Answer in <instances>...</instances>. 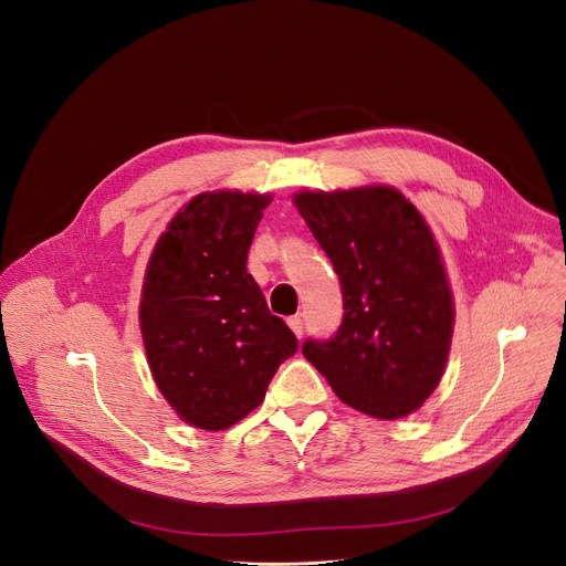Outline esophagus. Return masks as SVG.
Here are the masks:
<instances>
[{
    "instance_id": "obj_1",
    "label": "esophagus",
    "mask_w": 566,
    "mask_h": 566,
    "mask_svg": "<svg viewBox=\"0 0 566 566\" xmlns=\"http://www.w3.org/2000/svg\"><path fill=\"white\" fill-rule=\"evenodd\" d=\"M286 323L295 337H303V318L301 316H291Z\"/></svg>"
}]
</instances>
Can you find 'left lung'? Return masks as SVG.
<instances>
[{"mask_svg":"<svg viewBox=\"0 0 566 566\" xmlns=\"http://www.w3.org/2000/svg\"><path fill=\"white\" fill-rule=\"evenodd\" d=\"M293 203L342 284L344 316L303 355L350 408L380 420L418 410L448 363L454 305L431 229L392 188L301 192Z\"/></svg>","mask_w":566,"mask_h":566,"instance_id":"1","label":"left lung"}]
</instances>
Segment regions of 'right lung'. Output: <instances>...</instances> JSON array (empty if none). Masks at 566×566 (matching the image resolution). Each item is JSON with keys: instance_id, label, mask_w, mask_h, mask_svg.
Here are the masks:
<instances>
[{"instance_id": "right-lung-1", "label": "right lung", "mask_w": 566, "mask_h": 566, "mask_svg": "<svg viewBox=\"0 0 566 566\" xmlns=\"http://www.w3.org/2000/svg\"><path fill=\"white\" fill-rule=\"evenodd\" d=\"M268 195L195 197L160 235L146 268L139 323L158 390L181 418L222 431L254 410L298 350L248 273Z\"/></svg>"}]
</instances>
